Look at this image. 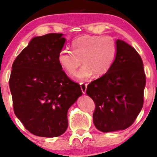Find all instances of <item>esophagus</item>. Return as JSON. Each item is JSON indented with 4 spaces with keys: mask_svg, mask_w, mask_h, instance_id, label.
<instances>
[{
    "mask_svg": "<svg viewBox=\"0 0 157 157\" xmlns=\"http://www.w3.org/2000/svg\"><path fill=\"white\" fill-rule=\"evenodd\" d=\"M80 88L83 94H85V93H86V90H87V84H85V83L83 82L80 83Z\"/></svg>",
    "mask_w": 157,
    "mask_h": 157,
    "instance_id": "1",
    "label": "esophagus"
}]
</instances>
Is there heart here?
Instances as JSON below:
<instances>
[{
	"label": "heart",
	"instance_id": "heart-1",
	"mask_svg": "<svg viewBox=\"0 0 157 157\" xmlns=\"http://www.w3.org/2000/svg\"><path fill=\"white\" fill-rule=\"evenodd\" d=\"M72 52L64 49L59 53L58 61L62 69L69 75H73L80 66L84 65L75 75L79 81H85L96 74H106L117 56V45L112 37L100 35H84L71 43Z\"/></svg>",
	"mask_w": 157,
	"mask_h": 157
}]
</instances>
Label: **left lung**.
I'll list each match as a JSON object with an SVG mask.
<instances>
[{
	"label": "left lung",
	"mask_w": 157,
	"mask_h": 157,
	"mask_svg": "<svg viewBox=\"0 0 157 157\" xmlns=\"http://www.w3.org/2000/svg\"><path fill=\"white\" fill-rule=\"evenodd\" d=\"M117 56L106 74L88 85L86 93L96 104L93 114L96 128L104 132L125 130L144 105L146 75L136 49L117 40Z\"/></svg>",
	"instance_id": "8db88e82"
}]
</instances>
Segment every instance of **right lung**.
Listing matches in <instances>:
<instances>
[{
    "label": "right lung",
    "instance_id": "1",
    "mask_svg": "<svg viewBox=\"0 0 157 157\" xmlns=\"http://www.w3.org/2000/svg\"><path fill=\"white\" fill-rule=\"evenodd\" d=\"M61 33L34 37L13 61L9 87L15 115L35 136L53 138L68 127L67 112L82 95L58 61Z\"/></svg>",
    "mask_w": 157,
    "mask_h": 157
}]
</instances>
